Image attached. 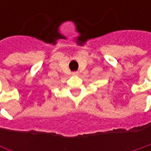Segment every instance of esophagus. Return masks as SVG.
Wrapping results in <instances>:
<instances>
[{"mask_svg":"<svg viewBox=\"0 0 151 151\" xmlns=\"http://www.w3.org/2000/svg\"><path fill=\"white\" fill-rule=\"evenodd\" d=\"M78 72H73V75H78Z\"/></svg>","mask_w":151,"mask_h":151,"instance_id":"34e87169","label":"esophagus"}]
</instances>
